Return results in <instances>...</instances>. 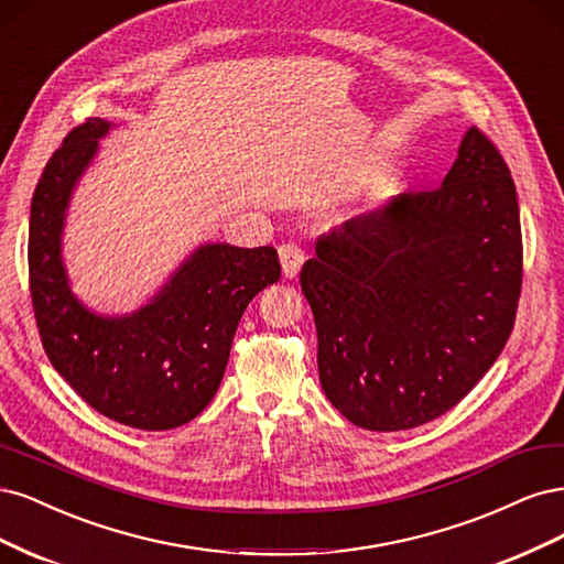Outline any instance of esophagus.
I'll list each match as a JSON object with an SVG mask.
<instances>
[{
    "mask_svg": "<svg viewBox=\"0 0 564 564\" xmlns=\"http://www.w3.org/2000/svg\"><path fill=\"white\" fill-rule=\"evenodd\" d=\"M279 258H281V267H283V276L295 279L300 274V267L304 264V250L295 243H283L279 248Z\"/></svg>",
    "mask_w": 564,
    "mask_h": 564,
    "instance_id": "34e87169",
    "label": "esophagus"
}]
</instances>
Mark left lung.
<instances>
[{
	"label": "left lung",
	"instance_id": "left-lung-1",
	"mask_svg": "<svg viewBox=\"0 0 564 564\" xmlns=\"http://www.w3.org/2000/svg\"><path fill=\"white\" fill-rule=\"evenodd\" d=\"M300 283L321 387L351 424L405 431L445 414L513 330L522 236L506 161L470 126L438 189L321 236Z\"/></svg>",
	"mask_w": 564,
	"mask_h": 564
}]
</instances>
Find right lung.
I'll return each instance as SVG.
<instances>
[{"mask_svg":"<svg viewBox=\"0 0 564 564\" xmlns=\"http://www.w3.org/2000/svg\"><path fill=\"white\" fill-rule=\"evenodd\" d=\"M115 129L100 117L77 126L53 152L30 208V293L51 366L110 420L166 431L213 401L248 302L281 279L274 248L204 243L159 293L131 314L105 316L69 288L65 217L75 187Z\"/></svg>","mask_w":564,"mask_h":564,"instance_id":"1","label":"right lung"}]
</instances>
